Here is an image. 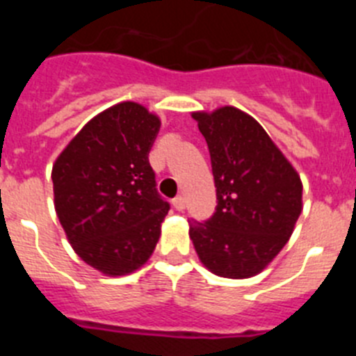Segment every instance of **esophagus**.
I'll list each match as a JSON object with an SVG mask.
<instances>
[{
	"label": "esophagus",
	"mask_w": 356,
	"mask_h": 356,
	"mask_svg": "<svg viewBox=\"0 0 356 356\" xmlns=\"http://www.w3.org/2000/svg\"><path fill=\"white\" fill-rule=\"evenodd\" d=\"M172 207H175L176 210H184L185 209V197L184 196H176L175 200H172Z\"/></svg>",
	"instance_id": "34e87169"
}]
</instances>
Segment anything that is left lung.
<instances>
[{"mask_svg":"<svg viewBox=\"0 0 356 356\" xmlns=\"http://www.w3.org/2000/svg\"><path fill=\"white\" fill-rule=\"evenodd\" d=\"M209 144L217 207L188 235L201 264L222 278H251L273 262L303 210L292 163L250 114L221 106L193 112Z\"/></svg>","mask_w":356,"mask_h":356,"instance_id":"1","label":"left lung"}]
</instances>
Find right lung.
I'll return each mask as SVG.
<instances>
[{"label": "right lung", "instance_id": "obj_1", "mask_svg": "<svg viewBox=\"0 0 356 356\" xmlns=\"http://www.w3.org/2000/svg\"><path fill=\"white\" fill-rule=\"evenodd\" d=\"M159 115L122 102L90 119L53 163L55 210L72 250L106 276L143 267L169 203L155 188L149 149Z\"/></svg>", "mask_w": 356, "mask_h": 356}]
</instances>
